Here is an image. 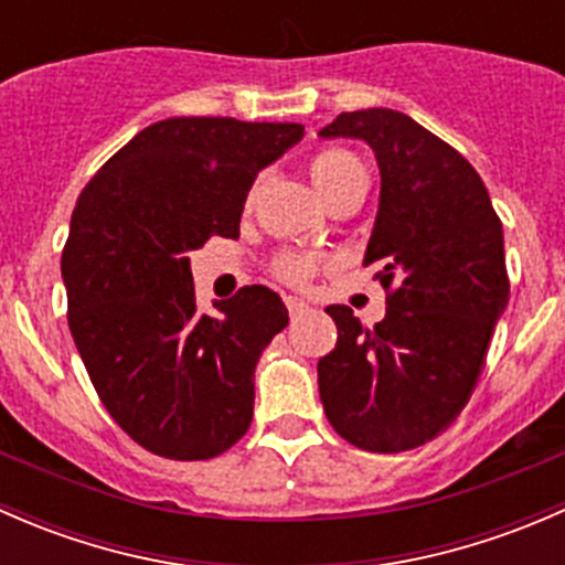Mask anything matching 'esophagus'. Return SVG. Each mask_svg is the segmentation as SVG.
<instances>
[{"label":"esophagus","instance_id":"obj_1","mask_svg":"<svg viewBox=\"0 0 565 565\" xmlns=\"http://www.w3.org/2000/svg\"><path fill=\"white\" fill-rule=\"evenodd\" d=\"M287 311H289V317L298 319V317H303L306 311H309V306H306L303 300H298V298H287Z\"/></svg>","mask_w":565,"mask_h":565}]
</instances>
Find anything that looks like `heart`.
I'll list each match as a JSON object with an SVG mask.
<instances>
[{
  "label": "heart",
  "mask_w": 565,
  "mask_h": 565,
  "mask_svg": "<svg viewBox=\"0 0 565 565\" xmlns=\"http://www.w3.org/2000/svg\"><path fill=\"white\" fill-rule=\"evenodd\" d=\"M309 174L315 180L328 204L333 202L339 193L350 191L358 182H366V169H363L361 158L355 152L344 150V147H322L315 156L309 158ZM276 276L281 281L295 284V287H303L311 278L317 276L319 259L311 254H298V250H287L276 259Z\"/></svg>",
  "instance_id": "obj_1"
}]
</instances>
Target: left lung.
<instances>
[{
  "label": "left lung",
  "mask_w": 565,
  "mask_h": 565,
  "mask_svg": "<svg viewBox=\"0 0 565 565\" xmlns=\"http://www.w3.org/2000/svg\"><path fill=\"white\" fill-rule=\"evenodd\" d=\"M319 136H352L380 163V210L363 265H377L385 319L330 306L335 350L319 358L330 426L374 454L418 448L457 420L509 303L503 224L483 180L431 130L393 108L341 111Z\"/></svg>",
  "instance_id": "1"
}]
</instances>
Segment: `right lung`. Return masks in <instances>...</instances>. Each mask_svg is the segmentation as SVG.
Returning <instances> with one entry per match:
<instances>
[{
    "mask_svg": "<svg viewBox=\"0 0 565 565\" xmlns=\"http://www.w3.org/2000/svg\"><path fill=\"white\" fill-rule=\"evenodd\" d=\"M298 122L172 117L139 130L84 185L62 248L67 324L119 429L158 457L213 459L254 415V369L289 315L254 284L196 306L188 254L241 237L259 169Z\"/></svg>",
    "mask_w": 565,
    "mask_h": 565,
    "instance_id": "obj_1",
    "label": "right lung"
}]
</instances>
